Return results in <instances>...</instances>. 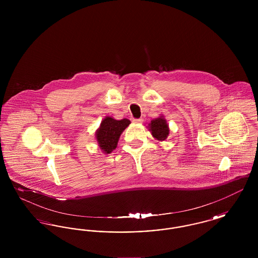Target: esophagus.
<instances>
[{
	"label": "esophagus",
	"mask_w": 258,
	"mask_h": 258,
	"mask_svg": "<svg viewBox=\"0 0 258 258\" xmlns=\"http://www.w3.org/2000/svg\"><path fill=\"white\" fill-rule=\"evenodd\" d=\"M133 122L136 123H140L143 122V119L142 118H139V119H133Z\"/></svg>",
	"instance_id": "obj_1"
}]
</instances>
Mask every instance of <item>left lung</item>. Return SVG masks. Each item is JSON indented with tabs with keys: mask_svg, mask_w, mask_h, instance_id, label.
Returning <instances> with one entry per match:
<instances>
[{
	"mask_svg": "<svg viewBox=\"0 0 258 258\" xmlns=\"http://www.w3.org/2000/svg\"><path fill=\"white\" fill-rule=\"evenodd\" d=\"M150 131L152 132L153 136L160 141L165 140L169 135V128L166 121L161 117L151 121Z\"/></svg>",
	"mask_w": 258,
	"mask_h": 258,
	"instance_id": "8db88e82",
	"label": "left lung"
}]
</instances>
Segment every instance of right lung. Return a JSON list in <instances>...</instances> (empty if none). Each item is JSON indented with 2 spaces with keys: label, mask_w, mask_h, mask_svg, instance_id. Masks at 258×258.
Here are the masks:
<instances>
[{
  "label": "right lung",
  "mask_w": 258,
  "mask_h": 258,
  "mask_svg": "<svg viewBox=\"0 0 258 258\" xmlns=\"http://www.w3.org/2000/svg\"><path fill=\"white\" fill-rule=\"evenodd\" d=\"M130 123L131 121L127 119L118 121L111 117H106L100 123V126L96 134L99 144L98 146L104 153H111L117 147L120 135Z\"/></svg>",
  "instance_id": "add662e5"
}]
</instances>
